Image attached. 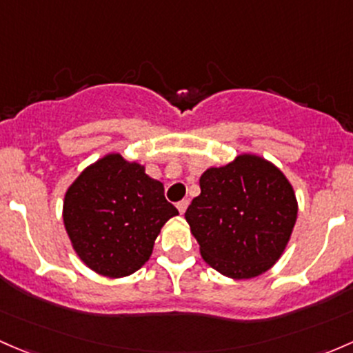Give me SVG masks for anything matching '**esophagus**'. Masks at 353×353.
I'll use <instances>...</instances> for the list:
<instances>
[{
	"label": "esophagus",
	"instance_id": "obj_1",
	"mask_svg": "<svg viewBox=\"0 0 353 353\" xmlns=\"http://www.w3.org/2000/svg\"><path fill=\"white\" fill-rule=\"evenodd\" d=\"M187 207H188V201H181V202L176 203V209H178V212H180V214H185Z\"/></svg>",
	"mask_w": 353,
	"mask_h": 353
}]
</instances>
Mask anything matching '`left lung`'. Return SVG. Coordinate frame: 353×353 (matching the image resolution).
I'll return each instance as SVG.
<instances>
[{
	"label": "left lung",
	"instance_id": "obj_1",
	"mask_svg": "<svg viewBox=\"0 0 353 353\" xmlns=\"http://www.w3.org/2000/svg\"><path fill=\"white\" fill-rule=\"evenodd\" d=\"M201 195L185 212L201 255L236 281L270 270L292 236L297 199L287 176L258 154L236 156L201 175Z\"/></svg>",
	"mask_w": 353,
	"mask_h": 353
}]
</instances>
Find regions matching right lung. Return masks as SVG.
Returning a JSON list of instances; mask_svg holds the SVG:
<instances>
[{
	"label": "right lung",
	"instance_id": "add662e5",
	"mask_svg": "<svg viewBox=\"0 0 353 353\" xmlns=\"http://www.w3.org/2000/svg\"><path fill=\"white\" fill-rule=\"evenodd\" d=\"M175 216L165 185L121 152H108L86 166L63 202L72 250L86 267L110 279L139 270L150 260L161 228Z\"/></svg>",
	"mask_w": 353,
	"mask_h": 353
}]
</instances>
